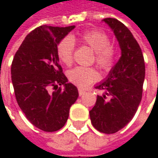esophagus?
<instances>
[{
	"label": "esophagus",
	"instance_id": "obj_1",
	"mask_svg": "<svg viewBox=\"0 0 158 158\" xmlns=\"http://www.w3.org/2000/svg\"><path fill=\"white\" fill-rule=\"evenodd\" d=\"M86 93V91L84 90V89H79V96H82V95H84Z\"/></svg>",
	"mask_w": 158,
	"mask_h": 158
}]
</instances>
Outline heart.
I'll return each mask as SVG.
<instances>
[{"label":"heart","mask_w":158,"mask_h":158,"mask_svg":"<svg viewBox=\"0 0 158 158\" xmlns=\"http://www.w3.org/2000/svg\"><path fill=\"white\" fill-rule=\"evenodd\" d=\"M79 41L94 50V60L103 71H110L115 64L117 51L110 44L108 34L99 29L88 30L80 34ZM75 47V40L71 36H66L59 41L56 54L63 64L69 66L72 63ZM68 78L74 85L86 88L99 79V73L94 68L76 67L68 72Z\"/></svg>","instance_id":"1"}]
</instances>
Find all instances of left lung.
I'll return each mask as SVG.
<instances>
[{
  "mask_svg": "<svg viewBox=\"0 0 158 158\" xmlns=\"http://www.w3.org/2000/svg\"><path fill=\"white\" fill-rule=\"evenodd\" d=\"M103 21L113 30L122 56L105 81L96 87L105 93L97 96L89 117L95 129L110 135L123 128L135 116L142 100L145 68L141 48L130 30L117 19Z\"/></svg>",
  "mask_w": 158,
  "mask_h": 158,
  "instance_id": "1",
  "label": "left lung"
}]
</instances>
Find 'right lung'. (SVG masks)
Returning <instances> with one entry per match:
<instances>
[{"mask_svg":"<svg viewBox=\"0 0 158 158\" xmlns=\"http://www.w3.org/2000/svg\"><path fill=\"white\" fill-rule=\"evenodd\" d=\"M74 27H36L13 59L11 74L17 103L28 121L44 132L61 129L79 97L78 89L68 83L56 54L57 44Z\"/></svg>","mask_w":158,"mask_h":158,"instance_id":"obj_1","label":"right lung"}]
</instances>
